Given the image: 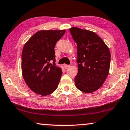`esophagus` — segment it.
<instances>
[{"label": "esophagus", "mask_w": 130, "mask_h": 130, "mask_svg": "<svg viewBox=\"0 0 130 130\" xmlns=\"http://www.w3.org/2000/svg\"><path fill=\"white\" fill-rule=\"evenodd\" d=\"M63 67H64V68L65 69H67V68H68L70 67V65H66V64H65L64 65H63Z\"/></svg>", "instance_id": "esophagus-1"}]
</instances>
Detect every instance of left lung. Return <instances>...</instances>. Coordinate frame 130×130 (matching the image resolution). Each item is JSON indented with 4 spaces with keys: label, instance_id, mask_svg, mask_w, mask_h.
Listing matches in <instances>:
<instances>
[{
    "label": "left lung",
    "instance_id": "8db88e82",
    "mask_svg": "<svg viewBox=\"0 0 130 130\" xmlns=\"http://www.w3.org/2000/svg\"><path fill=\"white\" fill-rule=\"evenodd\" d=\"M77 43L78 72L75 84L83 92L92 93L101 87L108 75L111 54L102 39L92 31L76 27L69 29Z\"/></svg>",
    "mask_w": 130,
    "mask_h": 130
}]
</instances>
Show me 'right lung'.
<instances>
[{"label": "right lung", "mask_w": 130, "mask_h": 130, "mask_svg": "<svg viewBox=\"0 0 130 130\" xmlns=\"http://www.w3.org/2000/svg\"><path fill=\"white\" fill-rule=\"evenodd\" d=\"M65 30H40L23 46L22 72L25 83L32 91L42 96L57 88L62 71L55 65L54 47Z\"/></svg>", "instance_id": "add662e5"}]
</instances>
